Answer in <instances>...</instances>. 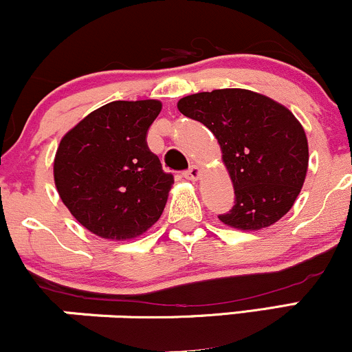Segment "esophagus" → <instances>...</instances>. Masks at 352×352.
Masks as SVG:
<instances>
[{
	"label": "esophagus",
	"mask_w": 352,
	"mask_h": 352,
	"mask_svg": "<svg viewBox=\"0 0 352 352\" xmlns=\"http://www.w3.org/2000/svg\"><path fill=\"white\" fill-rule=\"evenodd\" d=\"M184 177H185V179H188V180H197L200 177V168L197 167V165H192L188 170L184 172Z\"/></svg>",
	"instance_id": "34e87169"
}]
</instances>
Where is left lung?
<instances>
[{
	"mask_svg": "<svg viewBox=\"0 0 352 352\" xmlns=\"http://www.w3.org/2000/svg\"><path fill=\"white\" fill-rule=\"evenodd\" d=\"M185 117L218 139L235 188V205L218 215L240 230L270 227L289 212L308 170V140L281 104L246 89H217L179 100Z\"/></svg>",
	"mask_w": 352,
	"mask_h": 352,
	"instance_id": "1",
	"label": "left lung"
}]
</instances>
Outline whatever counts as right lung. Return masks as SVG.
<instances>
[{"instance_id": "add662e5", "label": "right lung", "mask_w": 352, "mask_h": 352, "mask_svg": "<svg viewBox=\"0 0 352 352\" xmlns=\"http://www.w3.org/2000/svg\"><path fill=\"white\" fill-rule=\"evenodd\" d=\"M159 100H114L60 140L54 182L72 217L94 235L129 240L162 215L173 175L147 145Z\"/></svg>"}]
</instances>
